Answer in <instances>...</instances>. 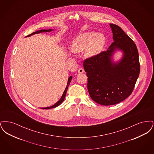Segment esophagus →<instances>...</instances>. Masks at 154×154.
Wrapping results in <instances>:
<instances>
[{
    "mask_svg": "<svg viewBox=\"0 0 154 154\" xmlns=\"http://www.w3.org/2000/svg\"><path fill=\"white\" fill-rule=\"evenodd\" d=\"M84 70L83 68L80 67V68L79 69V70H78V73H84Z\"/></svg>",
    "mask_w": 154,
    "mask_h": 154,
    "instance_id": "34e87169",
    "label": "esophagus"
}]
</instances>
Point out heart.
Returning <instances> with one entry per match:
<instances>
[{"label":"heart","instance_id":"heart-1","mask_svg":"<svg viewBox=\"0 0 154 154\" xmlns=\"http://www.w3.org/2000/svg\"><path fill=\"white\" fill-rule=\"evenodd\" d=\"M106 42V38L102 33L87 32L81 34L74 41L72 49L75 52L85 51L88 57L97 55L102 50Z\"/></svg>","mask_w":154,"mask_h":154}]
</instances>
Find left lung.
Returning a JSON list of instances; mask_svg holds the SVG:
<instances>
[{
  "instance_id": "left-lung-1",
  "label": "left lung",
  "mask_w": 154,
  "mask_h": 154,
  "mask_svg": "<svg viewBox=\"0 0 154 154\" xmlns=\"http://www.w3.org/2000/svg\"><path fill=\"white\" fill-rule=\"evenodd\" d=\"M110 25L114 42L107 51L84 61L89 95L94 101L104 106L117 104L131 95L140 70L136 45L119 26ZM117 48L125 55L119 63L114 64L110 57Z\"/></svg>"
}]
</instances>
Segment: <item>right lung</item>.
<instances>
[{"label":"right lung","mask_w":154,"mask_h":154,"mask_svg":"<svg viewBox=\"0 0 154 154\" xmlns=\"http://www.w3.org/2000/svg\"><path fill=\"white\" fill-rule=\"evenodd\" d=\"M51 29L40 30H38V31H36V32H33L32 33H31L30 35H28L27 36H31V35H34V34L39 33H42V32H50V31H51ZM72 76H70V77H69L68 81H67V86H66V88H65V91H64V92H63V95H62V96L61 98L60 99V100H59L58 102L56 103L55 104H54L53 106H50V107H45V108H41V109H52V108H54V107H56L58 106L59 105H60V104L62 103L63 102V100H64V99H65V96H66V92H67V88H68V87H69V84H70V81H71V80H72Z\"/></svg>","instance_id":"right-lung-1"}]
</instances>
